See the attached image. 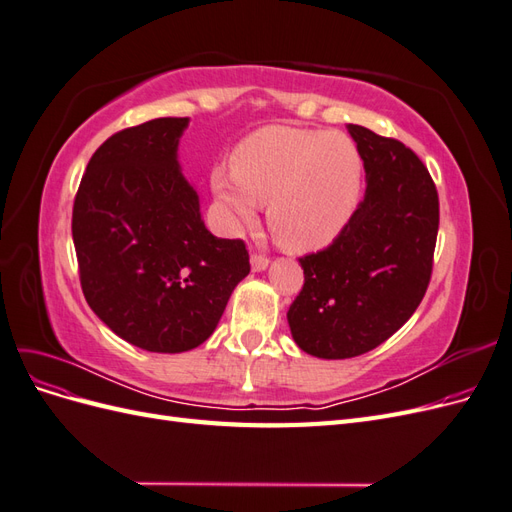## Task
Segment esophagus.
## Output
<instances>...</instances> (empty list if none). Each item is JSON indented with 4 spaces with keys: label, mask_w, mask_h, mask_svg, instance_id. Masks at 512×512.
Here are the masks:
<instances>
[{
    "label": "esophagus",
    "mask_w": 512,
    "mask_h": 512,
    "mask_svg": "<svg viewBox=\"0 0 512 512\" xmlns=\"http://www.w3.org/2000/svg\"><path fill=\"white\" fill-rule=\"evenodd\" d=\"M250 262H252V271L254 273H260V271H265L269 267V258L262 256V254H252Z\"/></svg>",
    "instance_id": "esophagus-1"
}]
</instances>
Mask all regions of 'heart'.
Instances as JSON below:
<instances>
[{
    "mask_svg": "<svg viewBox=\"0 0 512 512\" xmlns=\"http://www.w3.org/2000/svg\"><path fill=\"white\" fill-rule=\"evenodd\" d=\"M363 156L350 136L265 126L232 151L230 168L211 170V192L230 222L254 226L269 205V228L286 252L312 254L350 226L363 198Z\"/></svg>",
    "mask_w": 512,
    "mask_h": 512,
    "instance_id": "obj_1",
    "label": "heart"
}]
</instances>
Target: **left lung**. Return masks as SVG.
Here are the masks:
<instances>
[{"label":"left lung","instance_id":"left-lung-1","mask_svg":"<svg viewBox=\"0 0 512 512\" xmlns=\"http://www.w3.org/2000/svg\"><path fill=\"white\" fill-rule=\"evenodd\" d=\"M365 168V196L327 250L299 258L303 290L288 309L297 346L318 359H352L386 342L429 286L440 205L414 151L348 123Z\"/></svg>","mask_w":512,"mask_h":512}]
</instances>
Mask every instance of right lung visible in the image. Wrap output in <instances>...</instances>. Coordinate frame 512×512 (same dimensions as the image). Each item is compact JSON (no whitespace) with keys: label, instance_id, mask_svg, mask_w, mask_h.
<instances>
[{"label":"right lung","instance_id":"obj_1","mask_svg":"<svg viewBox=\"0 0 512 512\" xmlns=\"http://www.w3.org/2000/svg\"><path fill=\"white\" fill-rule=\"evenodd\" d=\"M188 117L113 134L91 156L72 211L83 294L121 339L177 354L211 337L232 290L250 273L241 239H218L183 177Z\"/></svg>","mask_w":512,"mask_h":512}]
</instances>
